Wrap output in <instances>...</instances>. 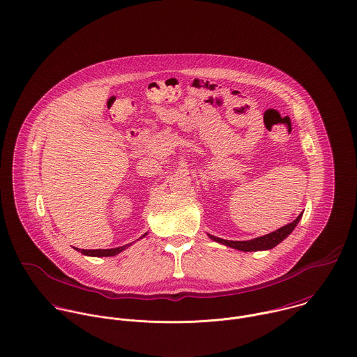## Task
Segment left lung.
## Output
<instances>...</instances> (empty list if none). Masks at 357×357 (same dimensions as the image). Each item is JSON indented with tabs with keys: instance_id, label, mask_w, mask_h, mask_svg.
I'll list each match as a JSON object with an SVG mask.
<instances>
[{
	"instance_id": "8db88e82",
	"label": "left lung",
	"mask_w": 357,
	"mask_h": 357,
	"mask_svg": "<svg viewBox=\"0 0 357 357\" xmlns=\"http://www.w3.org/2000/svg\"><path fill=\"white\" fill-rule=\"evenodd\" d=\"M300 219H301V213L291 223H287L286 226H282L280 229H278L269 234H265V236H261V237H257L252 240H247V241H231V240H223V238H219V237H215L211 234H208V236L220 244H225L227 247H231V248H236L240 251L271 250L275 245H278L280 241H283L293 231V229L297 226Z\"/></svg>"
}]
</instances>
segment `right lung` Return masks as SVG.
<instances>
[{
	"label": "right lung",
	"instance_id": "add662e5",
	"mask_svg": "<svg viewBox=\"0 0 357 357\" xmlns=\"http://www.w3.org/2000/svg\"><path fill=\"white\" fill-rule=\"evenodd\" d=\"M145 236H146V233L142 237H145ZM130 245H131V243L126 244V245H121V247H116V248H107V250H81V251L78 248H75V250L82 252L84 255H89V257H113V255H117L119 252H121L123 250H126Z\"/></svg>",
	"mask_w": 357,
	"mask_h": 357
}]
</instances>
